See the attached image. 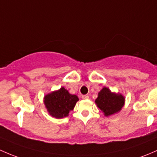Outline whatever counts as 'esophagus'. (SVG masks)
Masks as SVG:
<instances>
[{
    "label": "esophagus",
    "mask_w": 157,
    "mask_h": 157,
    "mask_svg": "<svg viewBox=\"0 0 157 157\" xmlns=\"http://www.w3.org/2000/svg\"><path fill=\"white\" fill-rule=\"evenodd\" d=\"M82 99H84V100H87V99H88V98H89V96H88V95H82Z\"/></svg>",
    "instance_id": "34e87169"
}]
</instances>
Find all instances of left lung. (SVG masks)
I'll return each mask as SVG.
<instances>
[{
    "label": "left lung",
    "mask_w": 157,
    "mask_h": 157,
    "mask_svg": "<svg viewBox=\"0 0 157 157\" xmlns=\"http://www.w3.org/2000/svg\"><path fill=\"white\" fill-rule=\"evenodd\" d=\"M95 103L98 107L104 113V116H109L122 109L125 104V98L121 94L113 93L109 88H103L98 93Z\"/></svg>",
    "instance_id": "8db88e82"
}]
</instances>
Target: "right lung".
I'll return each instance as SVG.
<instances>
[{
	"instance_id": "right-lung-1",
	"label": "right lung",
	"mask_w": 157,
	"mask_h": 157,
	"mask_svg": "<svg viewBox=\"0 0 157 157\" xmlns=\"http://www.w3.org/2000/svg\"><path fill=\"white\" fill-rule=\"evenodd\" d=\"M78 101V98L76 95L69 94L63 87L45 95L44 98V103L48 112L56 119L69 116V112L74 109Z\"/></svg>"
}]
</instances>
